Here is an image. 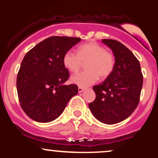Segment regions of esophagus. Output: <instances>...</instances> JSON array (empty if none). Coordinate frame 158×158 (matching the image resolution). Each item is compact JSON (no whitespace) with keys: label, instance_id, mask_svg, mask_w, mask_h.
Returning <instances> with one entry per match:
<instances>
[{"label":"esophagus","instance_id":"obj_1","mask_svg":"<svg viewBox=\"0 0 158 158\" xmlns=\"http://www.w3.org/2000/svg\"><path fill=\"white\" fill-rule=\"evenodd\" d=\"M78 90H79V93H81V92H82L83 90H84V88H82V87H79V88H78Z\"/></svg>","mask_w":158,"mask_h":158}]
</instances>
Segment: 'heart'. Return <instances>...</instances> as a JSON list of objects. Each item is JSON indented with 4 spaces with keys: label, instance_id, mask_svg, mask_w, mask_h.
Listing matches in <instances>:
<instances>
[{
    "label": "heart",
    "instance_id": "1",
    "mask_svg": "<svg viewBox=\"0 0 158 158\" xmlns=\"http://www.w3.org/2000/svg\"><path fill=\"white\" fill-rule=\"evenodd\" d=\"M86 62L87 70L71 78V81L81 87H86L96 82L99 77L106 79L113 72L115 58L111 52L94 41L78 47L77 53L72 50L65 52L63 64L70 72L77 73Z\"/></svg>",
    "mask_w": 158,
    "mask_h": 158
}]
</instances>
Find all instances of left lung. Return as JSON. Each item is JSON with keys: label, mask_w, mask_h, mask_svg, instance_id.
Wrapping results in <instances>:
<instances>
[{"label": "left lung", "mask_w": 158, "mask_h": 158, "mask_svg": "<svg viewBox=\"0 0 158 158\" xmlns=\"http://www.w3.org/2000/svg\"><path fill=\"white\" fill-rule=\"evenodd\" d=\"M115 56V66L102 84L94 85L96 99L90 110L98 120L112 125L128 118L138 106L143 73L138 59L125 45L113 39H102Z\"/></svg>", "instance_id": "obj_1"}]
</instances>
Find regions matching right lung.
Returning <instances> with one entry per match:
<instances>
[{
  "mask_svg": "<svg viewBox=\"0 0 158 158\" xmlns=\"http://www.w3.org/2000/svg\"><path fill=\"white\" fill-rule=\"evenodd\" d=\"M80 41V38L52 36L23 57L16 85L20 105L32 119L39 123L54 120L78 94L77 85H64L70 73L63 64V56Z\"/></svg>",
  "mask_w": 158,
  "mask_h": 158,
  "instance_id": "1",
  "label": "right lung"
}]
</instances>
